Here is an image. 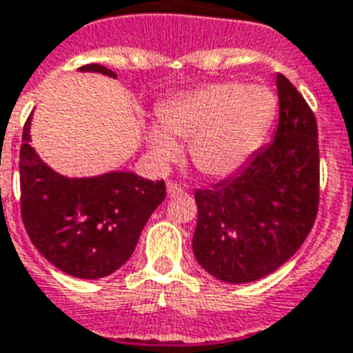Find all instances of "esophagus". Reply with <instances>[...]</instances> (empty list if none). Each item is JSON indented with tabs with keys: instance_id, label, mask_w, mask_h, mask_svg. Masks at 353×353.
<instances>
[{
	"instance_id": "esophagus-1",
	"label": "esophagus",
	"mask_w": 353,
	"mask_h": 353,
	"mask_svg": "<svg viewBox=\"0 0 353 353\" xmlns=\"http://www.w3.org/2000/svg\"><path fill=\"white\" fill-rule=\"evenodd\" d=\"M166 192H168V196H179V194H183V192H185V190H183V187L181 185H179V183H176V181H168L166 183Z\"/></svg>"
}]
</instances>
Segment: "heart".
<instances>
[{"mask_svg":"<svg viewBox=\"0 0 353 353\" xmlns=\"http://www.w3.org/2000/svg\"><path fill=\"white\" fill-rule=\"evenodd\" d=\"M276 109L270 88L220 81L177 94L159 107L157 118L171 137L190 141L188 153L196 170L220 179L241 170L257 152ZM165 134L152 128L146 134L150 152L161 163L179 155L177 144Z\"/></svg>","mask_w":353,"mask_h":353,"instance_id":"1","label":"heart"}]
</instances>
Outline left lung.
I'll return each mask as SVG.
<instances>
[{
	"label": "left lung",
	"instance_id": "1",
	"mask_svg": "<svg viewBox=\"0 0 353 353\" xmlns=\"http://www.w3.org/2000/svg\"><path fill=\"white\" fill-rule=\"evenodd\" d=\"M279 123L272 144L235 177L196 190L192 252L225 283H250L278 270L302 246L319 211V129L311 107L278 74Z\"/></svg>",
	"mask_w": 353,
	"mask_h": 353
}]
</instances>
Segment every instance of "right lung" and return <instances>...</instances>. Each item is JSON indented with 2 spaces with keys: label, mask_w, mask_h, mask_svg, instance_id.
I'll list each match as a JSON object with an SVG mask.
<instances>
[{
  "label": "right lung",
  "mask_w": 353,
  "mask_h": 353,
  "mask_svg": "<svg viewBox=\"0 0 353 353\" xmlns=\"http://www.w3.org/2000/svg\"><path fill=\"white\" fill-rule=\"evenodd\" d=\"M79 70L117 77L101 64ZM29 129L31 117L20 148V205L27 235L51 265L74 278L109 276L133 254L148 219L165 200V181L133 172L64 177L34 152Z\"/></svg>",
  "instance_id": "1"
}]
</instances>
